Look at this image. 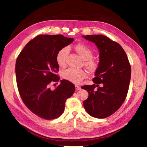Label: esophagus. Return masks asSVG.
I'll return each mask as SVG.
<instances>
[{
    "label": "esophagus",
    "mask_w": 147,
    "mask_h": 147,
    "mask_svg": "<svg viewBox=\"0 0 147 147\" xmlns=\"http://www.w3.org/2000/svg\"><path fill=\"white\" fill-rule=\"evenodd\" d=\"M75 89H76V90H80L81 89V87L78 85H75Z\"/></svg>",
    "instance_id": "obj_1"
}]
</instances>
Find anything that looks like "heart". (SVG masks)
Returning <instances> with one entry per match:
<instances>
[{"label":"heart","instance_id":"b5f03b06","mask_svg":"<svg viewBox=\"0 0 147 147\" xmlns=\"http://www.w3.org/2000/svg\"><path fill=\"white\" fill-rule=\"evenodd\" d=\"M74 50L76 51L83 59V65L89 72L94 73L98 67L97 61L92 58L93 53L90 48L82 43H77L74 46ZM68 53L67 48H63L59 50L56 55V63L59 66L63 67L66 64V56ZM63 77L75 84L80 83L87 76V73L83 69H75L70 68L64 70L62 74Z\"/></svg>","mask_w":147,"mask_h":147}]
</instances>
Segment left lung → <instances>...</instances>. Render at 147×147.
<instances>
[{"label":"left lung","mask_w":147,"mask_h":147,"mask_svg":"<svg viewBox=\"0 0 147 147\" xmlns=\"http://www.w3.org/2000/svg\"><path fill=\"white\" fill-rule=\"evenodd\" d=\"M83 37L96 44L100 56L92 79L95 84L82 86L89 94L83 106L91 117L105 118L117 111L126 99L131 80V64L121 46L105 35Z\"/></svg>","instance_id":"8db88e82"}]
</instances>
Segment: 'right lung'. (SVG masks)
I'll return each instance as SVG.
<instances>
[{"mask_svg": "<svg viewBox=\"0 0 147 147\" xmlns=\"http://www.w3.org/2000/svg\"><path fill=\"white\" fill-rule=\"evenodd\" d=\"M73 40L62 35H39L27 43L17 57L15 72L20 97L40 118L50 120L60 117L66 100L75 91L74 84L66 80H62L54 90L50 87L60 79L56 53Z\"/></svg>", "mask_w": 147, "mask_h": 147, "instance_id": "1", "label": "right lung"}]
</instances>
